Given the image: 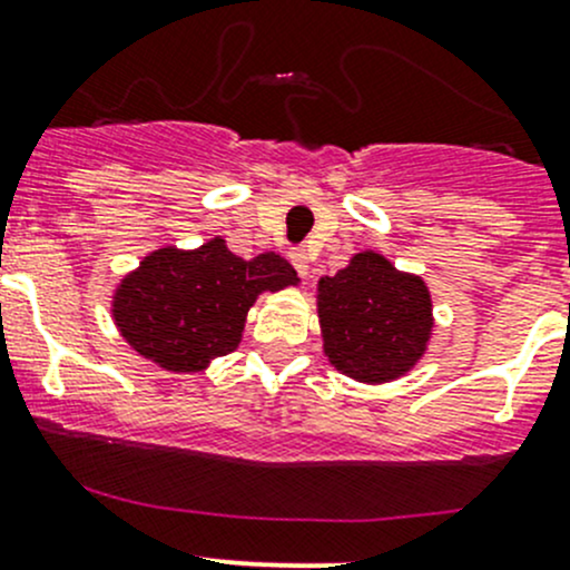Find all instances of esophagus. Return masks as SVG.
Segmentation results:
<instances>
[{"mask_svg": "<svg viewBox=\"0 0 570 570\" xmlns=\"http://www.w3.org/2000/svg\"><path fill=\"white\" fill-rule=\"evenodd\" d=\"M291 263L296 266V272L302 274V277H307V274H309V253H307V249H293Z\"/></svg>", "mask_w": 570, "mask_h": 570, "instance_id": "obj_1", "label": "esophagus"}]
</instances>
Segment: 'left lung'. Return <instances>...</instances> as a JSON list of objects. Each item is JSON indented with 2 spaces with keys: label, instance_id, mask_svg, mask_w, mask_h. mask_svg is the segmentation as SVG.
<instances>
[{
  "label": "left lung",
  "instance_id": "left-lung-1",
  "mask_svg": "<svg viewBox=\"0 0 570 570\" xmlns=\"http://www.w3.org/2000/svg\"><path fill=\"white\" fill-rule=\"evenodd\" d=\"M317 317L328 364L358 383H391L426 353L434 328L430 287L375 249L317 279Z\"/></svg>",
  "mask_w": 570,
  "mask_h": 570
}]
</instances>
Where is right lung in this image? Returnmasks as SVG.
<instances>
[{
    "label": "right lung",
    "mask_w": 570,
    "mask_h": 570,
    "mask_svg": "<svg viewBox=\"0 0 570 570\" xmlns=\"http://www.w3.org/2000/svg\"><path fill=\"white\" fill-rule=\"evenodd\" d=\"M287 285H298L296 268L277 253L244 261L214 236L195 249L146 255L116 285L111 315L138 356L189 375L234 353L255 298Z\"/></svg>",
    "instance_id": "1"
}]
</instances>
